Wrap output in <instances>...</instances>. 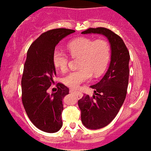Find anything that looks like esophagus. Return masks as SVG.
Listing matches in <instances>:
<instances>
[{
  "label": "esophagus",
  "mask_w": 151,
  "mask_h": 151,
  "mask_svg": "<svg viewBox=\"0 0 151 151\" xmlns=\"http://www.w3.org/2000/svg\"><path fill=\"white\" fill-rule=\"evenodd\" d=\"M70 93H78V96L79 97V98H82V96H83V94H82L81 92H80V91H77L73 90V89H70Z\"/></svg>",
  "instance_id": "34e87169"
}]
</instances>
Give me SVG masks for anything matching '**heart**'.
Masks as SVG:
<instances>
[{
	"label": "heart",
	"mask_w": 151,
	"mask_h": 151,
	"mask_svg": "<svg viewBox=\"0 0 151 151\" xmlns=\"http://www.w3.org/2000/svg\"><path fill=\"white\" fill-rule=\"evenodd\" d=\"M70 54L73 58H80V70L70 72L62 79L66 86L77 88L88 80L91 74L100 75L105 71L110 59L109 43L105 40H95L91 38L80 37L67 45ZM52 63L60 71L67 69L69 57L63 51L56 49L52 52Z\"/></svg>",
	"instance_id": "b5f03b06"
}]
</instances>
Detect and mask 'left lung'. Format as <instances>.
<instances>
[{"label":"left lung","instance_id":"left-lung-1","mask_svg":"<svg viewBox=\"0 0 151 151\" xmlns=\"http://www.w3.org/2000/svg\"><path fill=\"white\" fill-rule=\"evenodd\" d=\"M82 34H101L111 46V61L104 77L91 85L95 95H84L78 101L81 122L85 127L98 129L109 125L118 114L125 101L129 83V52L123 40L110 29L89 28Z\"/></svg>","mask_w":151,"mask_h":151}]
</instances>
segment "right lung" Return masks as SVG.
Masks as SVG:
<instances>
[{"instance_id":"add662e5","label":"right lung","mask_w":151,"mask_h":151,"mask_svg":"<svg viewBox=\"0 0 151 151\" xmlns=\"http://www.w3.org/2000/svg\"><path fill=\"white\" fill-rule=\"evenodd\" d=\"M68 29H56L42 33L33 42L28 52L22 78V99L29 119L38 129L56 133L63 126V99L69 88L57 84V91L49 94L56 69L52 52L59 42L74 32Z\"/></svg>"}]
</instances>
